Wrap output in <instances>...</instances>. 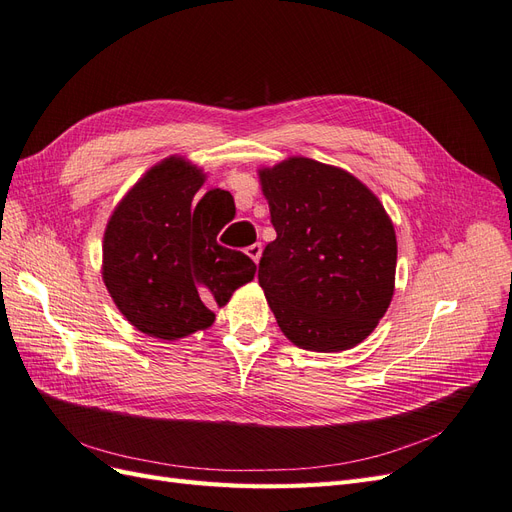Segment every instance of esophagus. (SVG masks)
Wrapping results in <instances>:
<instances>
[{
  "mask_svg": "<svg viewBox=\"0 0 512 512\" xmlns=\"http://www.w3.org/2000/svg\"><path fill=\"white\" fill-rule=\"evenodd\" d=\"M245 254L250 256L254 262H258L260 254H262V243H252L250 247H245Z\"/></svg>",
  "mask_w": 512,
  "mask_h": 512,
  "instance_id": "esophagus-1",
  "label": "esophagus"
}]
</instances>
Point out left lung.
Here are the masks:
<instances>
[{
    "mask_svg": "<svg viewBox=\"0 0 512 512\" xmlns=\"http://www.w3.org/2000/svg\"><path fill=\"white\" fill-rule=\"evenodd\" d=\"M277 239L258 262L277 324L294 346L348 350L393 299L397 239L380 200L342 168L290 158L260 170Z\"/></svg>",
    "mask_w": 512,
    "mask_h": 512,
    "instance_id": "8db88e82",
    "label": "left lung"
}]
</instances>
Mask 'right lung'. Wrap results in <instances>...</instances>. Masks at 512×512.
I'll return each instance as SVG.
<instances>
[{
    "mask_svg": "<svg viewBox=\"0 0 512 512\" xmlns=\"http://www.w3.org/2000/svg\"><path fill=\"white\" fill-rule=\"evenodd\" d=\"M205 175L181 158L153 166L113 211L104 232L102 277L119 312L138 331L179 339L207 329L211 307L228 303L254 280L256 265L218 243L228 220L209 190L194 200Z\"/></svg>",
    "mask_w": 512,
    "mask_h": 512,
    "instance_id": "obj_1",
    "label": "right lung"
}]
</instances>
